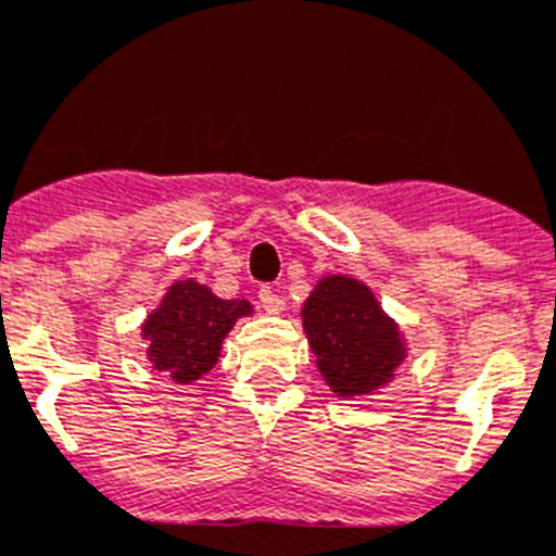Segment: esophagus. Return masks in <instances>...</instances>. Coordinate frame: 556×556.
Segmentation results:
<instances>
[{
  "label": "esophagus",
  "mask_w": 556,
  "mask_h": 556,
  "mask_svg": "<svg viewBox=\"0 0 556 556\" xmlns=\"http://www.w3.org/2000/svg\"><path fill=\"white\" fill-rule=\"evenodd\" d=\"M258 303H262V308L267 311V314H281L283 311V298L278 292H275L273 287H262L258 289Z\"/></svg>",
  "instance_id": "34e87169"
}]
</instances>
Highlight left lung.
I'll return each mask as SVG.
<instances>
[{
    "instance_id": "left-lung-1",
    "label": "left lung",
    "mask_w": 556,
    "mask_h": 556,
    "mask_svg": "<svg viewBox=\"0 0 556 556\" xmlns=\"http://www.w3.org/2000/svg\"><path fill=\"white\" fill-rule=\"evenodd\" d=\"M316 368L341 399L371 395L395 377L406 346L371 289L349 275H325L303 305Z\"/></svg>"
}]
</instances>
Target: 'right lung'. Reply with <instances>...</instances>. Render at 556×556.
<instances>
[{"label": "right lung", "mask_w": 556, "mask_h": 556, "mask_svg": "<svg viewBox=\"0 0 556 556\" xmlns=\"http://www.w3.org/2000/svg\"><path fill=\"white\" fill-rule=\"evenodd\" d=\"M251 314L248 300H220L193 278L172 283L161 305L141 325V336L150 341L147 357L177 384L195 382L218 363L224 338L235 321Z\"/></svg>", "instance_id": "1"}]
</instances>
